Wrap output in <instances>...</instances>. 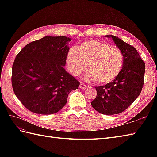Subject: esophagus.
<instances>
[{"mask_svg": "<svg viewBox=\"0 0 157 157\" xmlns=\"http://www.w3.org/2000/svg\"><path fill=\"white\" fill-rule=\"evenodd\" d=\"M87 87L88 86L82 82H81L80 84H79V88H81V89H86V88H87Z\"/></svg>", "mask_w": 157, "mask_h": 157, "instance_id": "1", "label": "esophagus"}]
</instances>
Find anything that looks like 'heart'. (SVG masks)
<instances>
[{
	"instance_id": "heart-1",
	"label": "heart",
	"mask_w": 157,
	"mask_h": 157,
	"mask_svg": "<svg viewBox=\"0 0 157 157\" xmlns=\"http://www.w3.org/2000/svg\"><path fill=\"white\" fill-rule=\"evenodd\" d=\"M72 47L67 55L66 61L71 74L78 76L89 68L86 79H93L100 84L111 83L121 72L124 57L118 48L102 41H85Z\"/></svg>"
}]
</instances>
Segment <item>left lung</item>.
Instances as JSON below:
<instances>
[{"label": "left lung", "instance_id": "8db88e82", "mask_svg": "<svg viewBox=\"0 0 157 157\" xmlns=\"http://www.w3.org/2000/svg\"><path fill=\"white\" fill-rule=\"evenodd\" d=\"M105 37L111 38L122 52L124 64L114 81L95 87L97 95L91 105L102 114L115 115L125 111L140 94L144 84L145 63L132 46L114 36Z\"/></svg>", "mask_w": 157, "mask_h": 157}]
</instances>
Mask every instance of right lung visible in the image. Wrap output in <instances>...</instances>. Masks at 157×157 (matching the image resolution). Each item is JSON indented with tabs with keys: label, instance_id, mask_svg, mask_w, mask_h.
<instances>
[{
	"label": "right lung",
	"instance_id": "obj_1",
	"mask_svg": "<svg viewBox=\"0 0 157 157\" xmlns=\"http://www.w3.org/2000/svg\"><path fill=\"white\" fill-rule=\"evenodd\" d=\"M71 38L45 36L24 46L12 67L15 94L29 111L40 115L57 113L79 82L64 68Z\"/></svg>",
	"mask_w": 157,
	"mask_h": 157
}]
</instances>
